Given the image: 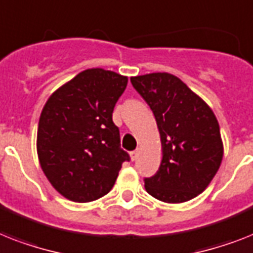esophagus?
Masks as SVG:
<instances>
[{
    "label": "esophagus",
    "instance_id": "1",
    "mask_svg": "<svg viewBox=\"0 0 253 253\" xmlns=\"http://www.w3.org/2000/svg\"><path fill=\"white\" fill-rule=\"evenodd\" d=\"M137 156H139V149L131 152V159H132V161H135L137 159Z\"/></svg>",
    "mask_w": 253,
    "mask_h": 253
}]
</instances>
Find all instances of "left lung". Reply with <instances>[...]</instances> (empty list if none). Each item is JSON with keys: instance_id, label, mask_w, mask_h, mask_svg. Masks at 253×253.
I'll return each instance as SVG.
<instances>
[{"instance_id": "1", "label": "left lung", "mask_w": 253, "mask_h": 253, "mask_svg": "<svg viewBox=\"0 0 253 253\" xmlns=\"http://www.w3.org/2000/svg\"><path fill=\"white\" fill-rule=\"evenodd\" d=\"M155 114L162 145L157 173L145 190L164 203H184L208 187L223 157L218 121L186 84L168 73L131 78Z\"/></svg>"}]
</instances>
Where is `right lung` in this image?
Instances as JSON below:
<instances>
[{
  "label": "right lung",
  "instance_id": "obj_1",
  "mask_svg": "<svg viewBox=\"0 0 253 253\" xmlns=\"http://www.w3.org/2000/svg\"><path fill=\"white\" fill-rule=\"evenodd\" d=\"M127 77L88 69L48 98L38 128L41 169L59 194L77 203L97 200L112 190L130 156L121 148L113 110Z\"/></svg>",
  "mask_w": 253,
  "mask_h": 253
}]
</instances>
